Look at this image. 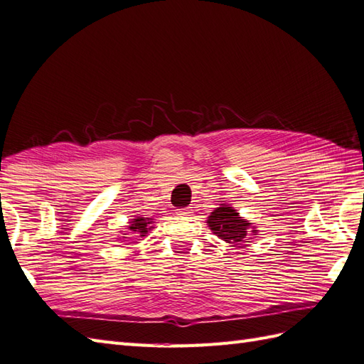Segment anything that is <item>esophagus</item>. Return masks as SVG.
<instances>
[{
  "instance_id": "34e87169",
  "label": "esophagus",
  "mask_w": 364,
  "mask_h": 364,
  "mask_svg": "<svg viewBox=\"0 0 364 364\" xmlns=\"http://www.w3.org/2000/svg\"><path fill=\"white\" fill-rule=\"evenodd\" d=\"M178 213H180V215H189V213H192V208L178 209Z\"/></svg>"
}]
</instances>
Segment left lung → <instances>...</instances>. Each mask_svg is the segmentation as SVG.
I'll return each instance as SVG.
<instances>
[{"mask_svg": "<svg viewBox=\"0 0 364 364\" xmlns=\"http://www.w3.org/2000/svg\"><path fill=\"white\" fill-rule=\"evenodd\" d=\"M208 226L213 234L229 245L249 243V232L252 235H257L258 232L255 228H252V223L240 217V213L234 208L228 206V204H220V208L210 212V215L208 217ZM250 228L253 230L250 231Z\"/></svg>", "mask_w": 364, "mask_h": 364, "instance_id": "left-lung-1", "label": "left lung"}]
</instances>
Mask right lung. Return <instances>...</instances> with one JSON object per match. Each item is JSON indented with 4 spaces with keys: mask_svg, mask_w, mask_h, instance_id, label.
<instances>
[{
    "mask_svg": "<svg viewBox=\"0 0 364 364\" xmlns=\"http://www.w3.org/2000/svg\"><path fill=\"white\" fill-rule=\"evenodd\" d=\"M151 229H152V218L136 217L134 220H130L129 230H132L134 234H136V237H146Z\"/></svg>",
    "mask_w": 364,
    "mask_h": 364,
    "instance_id": "add662e5",
    "label": "right lung"
}]
</instances>
